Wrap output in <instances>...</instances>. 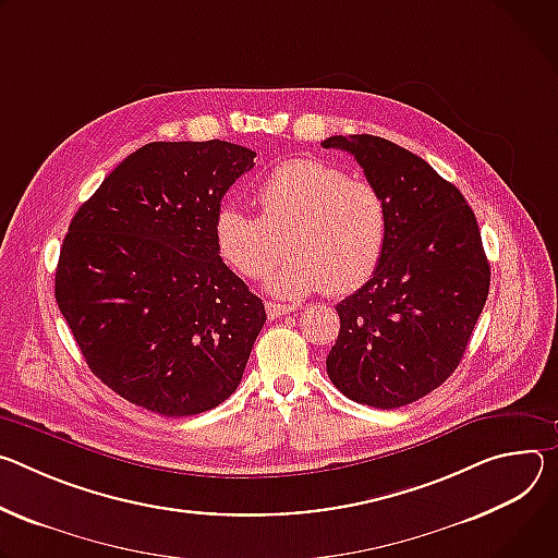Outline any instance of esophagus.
<instances>
[{
	"instance_id": "1",
	"label": "esophagus",
	"mask_w": 558,
	"mask_h": 558,
	"mask_svg": "<svg viewBox=\"0 0 558 558\" xmlns=\"http://www.w3.org/2000/svg\"><path fill=\"white\" fill-rule=\"evenodd\" d=\"M292 311H294L292 305H283V303H277V301H268L266 303V313H268L270 319H279L283 315H290Z\"/></svg>"
}]
</instances>
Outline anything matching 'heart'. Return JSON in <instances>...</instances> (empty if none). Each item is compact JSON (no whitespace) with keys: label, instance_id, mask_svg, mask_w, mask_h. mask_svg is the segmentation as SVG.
<instances>
[{"label":"heart","instance_id":"heart-1","mask_svg":"<svg viewBox=\"0 0 558 558\" xmlns=\"http://www.w3.org/2000/svg\"><path fill=\"white\" fill-rule=\"evenodd\" d=\"M262 215L223 204L213 221L221 259L241 277L259 279L279 255L286 262L266 277V290L299 299L326 288L359 290L379 268L388 239V206L377 185L348 177L319 159H290L259 183Z\"/></svg>","mask_w":558,"mask_h":558}]
</instances>
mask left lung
<instances>
[{"label": "left lung", "instance_id": "8db88e82", "mask_svg": "<svg viewBox=\"0 0 558 558\" xmlns=\"http://www.w3.org/2000/svg\"><path fill=\"white\" fill-rule=\"evenodd\" d=\"M354 155L388 206L375 275L337 303L330 381L352 401L392 410L437 390L461 363L489 290V264L457 185L414 153L373 135L322 142Z\"/></svg>", "mask_w": 558, "mask_h": 558}]
</instances>
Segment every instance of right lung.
<instances>
[{
    "label": "right lung",
    "instance_id": "1",
    "mask_svg": "<svg viewBox=\"0 0 558 558\" xmlns=\"http://www.w3.org/2000/svg\"><path fill=\"white\" fill-rule=\"evenodd\" d=\"M255 157L219 140L146 144L69 226L59 311L90 373L144 410L199 414L241 381L266 307L221 262L213 221Z\"/></svg>",
    "mask_w": 558,
    "mask_h": 558
}]
</instances>
